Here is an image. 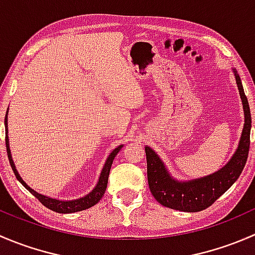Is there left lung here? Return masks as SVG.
Returning <instances> with one entry per match:
<instances>
[{
  "instance_id": "left-lung-1",
  "label": "left lung",
  "mask_w": 255,
  "mask_h": 255,
  "mask_svg": "<svg viewBox=\"0 0 255 255\" xmlns=\"http://www.w3.org/2000/svg\"><path fill=\"white\" fill-rule=\"evenodd\" d=\"M244 111V127L238 148L231 160L216 173L200 179L179 181L166 170L158 154L145 146L148 184L154 199L163 206L184 212H199L210 207L236 182L247 163L251 144L252 117L241 78L233 69Z\"/></svg>"
}]
</instances>
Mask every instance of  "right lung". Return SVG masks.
I'll use <instances>...</instances> for the list:
<instances>
[{
  "instance_id": "obj_1",
  "label": "right lung",
  "mask_w": 255,
  "mask_h": 255,
  "mask_svg": "<svg viewBox=\"0 0 255 255\" xmlns=\"http://www.w3.org/2000/svg\"><path fill=\"white\" fill-rule=\"evenodd\" d=\"M7 113H8V111H7ZM4 127H6L7 155H8L9 164H11L12 170H13L14 175H16L18 181H19L20 184H22L23 186H24L25 189H27L28 191H29L30 194L33 195V196L37 197V199L39 200L40 202H42V205H44L45 207L49 208V210L54 211V212H58V213H73V212H79V211L86 210V208L92 207V206H94V205H96L97 202L100 201V200H101V197L104 196L105 191H106L107 182H109L110 170H111L113 159H115V156L117 155V153L121 150V148H122L123 145H120V146H117V148H116V149H113L112 153L110 154L109 158H107V160H106V163H105L104 169H102L101 175H100L99 181H97V185H96V186H95V189L92 190V191L90 192V194H87L86 196L81 197V199H78V200H71V201H61V200L51 199V197L45 196V195L38 194L37 191H34V190H33V189H30V187L28 186V185L25 184L24 181H23V179L19 176V174H18L16 166H14L13 160H12L11 150H9L8 135H7V133H8V130H7V129H8V128H7V115H6V117H4Z\"/></svg>"
}]
</instances>
